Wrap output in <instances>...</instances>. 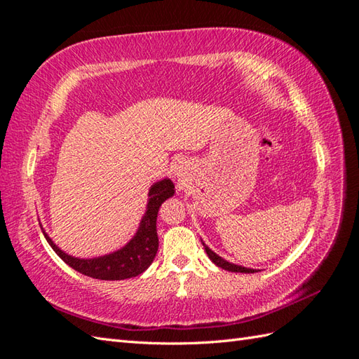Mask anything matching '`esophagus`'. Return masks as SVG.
Segmentation results:
<instances>
[{"label": "esophagus", "mask_w": 359, "mask_h": 359, "mask_svg": "<svg viewBox=\"0 0 359 359\" xmlns=\"http://www.w3.org/2000/svg\"><path fill=\"white\" fill-rule=\"evenodd\" d=\"M172 170H173V175H175V177H178V178H180V177H182V167H181V165H177V164H175Z\"/></svg>", "instance_id": "obj_1"}]
</instances>
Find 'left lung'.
I'll return each mask as SVG.
<instances>
[{
	"instance_id": "1",
	"label": "left lung",
	"mask_w": 359,
	"mask_h": 359,
	"mask_svg": "<svg viewBox=\"0 0 359 359\" xmlns=\"http://www.w3.org/2000/svg\"><path fill=\"white\" fill-rule=\"evenodd\" d=\"M203 246H204V251H206V254H208V257H209L212 262H214L217 266H220V268L226 269V271H231V273H246V274L257 273V271H259V269L246 268V266L236 265V263H231V262H228V260H224L223 257H220V255L215 254L212 250H209V246H208L206 243H204V241H203Z\"/></svg>"
}]
</instances>
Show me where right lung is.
<instances>
[{"instance_id":"right-lung-1","label":"right lung","mask_w":359,"mask_h":359,"mask_svg":"<svg viewBox=\"0 0 359 359\" xmlns=\"http://www.w3.org/2000/svg\"><path fill=\"white\" fill-rule=\"evenodd\" d=\"M173 194L175 186L172 180L164 178L155 182V184L149 189L147 209H145V214L141 223H139V228L133 238H131L126 246H122L121 250L100 255V257H72V255L62 251L45 231H43V236H45L48 243L55 251L58 257L72 269H76V271L99 280L130 279V277L142 274L145 269L151 265V262L155 260V255L159 246L156 232L158 210L161 208V204L167 198L173 196Z\"/></svg>"}]
</instances>
